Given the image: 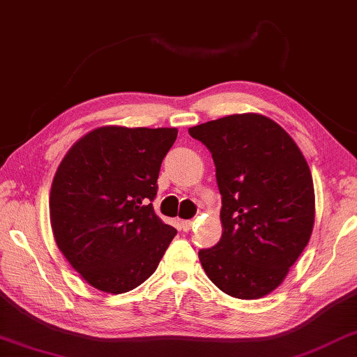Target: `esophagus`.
Here are the masks:
<instances>
[{
  "instance_id": "obj_1",
  "label": "esophagus",
  "mask_w": 357,
  "mask_h": 357,
  "mask_svg": "<svg viewBox=\"0 0 357 357\" xmlns=\"http://www.w3.org/2000/svg\"><path fill=\"white\" fill-rule=\"evenodd\" d=\"M180 226H182L185 232H188V230L192 227V221H180Z\"/></svg>"
}]
</instances>
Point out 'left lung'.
I'll return each instance as SVG.
<instances>
[{
    "label": "left lung",
    "instance_id": "1",
    "mask_svg": "<svg viewBox=\"0 0 357 357\" xmlns=\"http://www.w3.org/2000/svg\"><path fill=\"white\" fill-rule=\"evenodd\" d=\"M210 150L222 197V236L199 260L218 289L257 299L282 284L307 246L315 192L307 161L290 135L254 112L191 127Z\"/></svg>",
    "mask_w": 357,
    "mask_h": 357
}]
</instances>
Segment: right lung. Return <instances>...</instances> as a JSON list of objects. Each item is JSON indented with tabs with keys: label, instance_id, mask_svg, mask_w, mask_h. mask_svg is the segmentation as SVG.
<instances>
[{
	"label": "right lung",
	"instance_id": "1",
	"mask_svg": "<svg viewBox=\"0 0 357 357\" xmlns=\"http://www.w3.org/2000/svg\"><path fill=\"white\" fill-rule=\"evenodd\" d=\"M177 128L100 127L62 158L50 192L59 251L93 289L112 295L152 276L177 234L153 210L161 162Z\"/></svg>",
	"mask_w": 357,
	"mask_h": 357
}]
</instances>
